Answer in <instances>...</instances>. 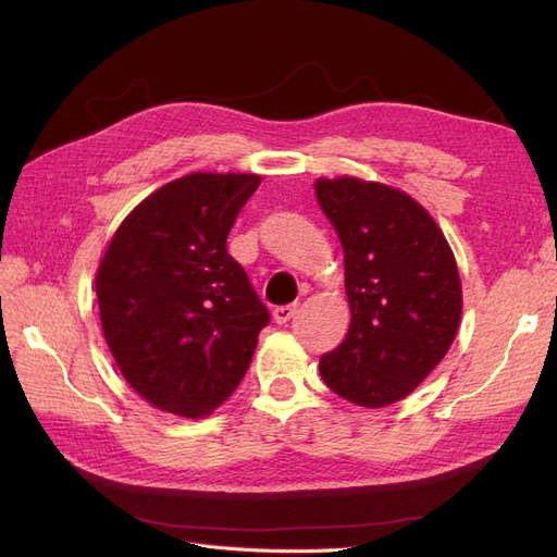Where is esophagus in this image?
<instances>
[{"instance_id":"esophagus-1","label":"esophagus","mask_w":557,"mask_h":557,"mask_svg":"<svg viewBox=\"0 0 557 557\" xmlns=\"http://www.w3.org/2000/svg\"><path fill=\"white\" fill-rule=\"evenodd\" d=\"M295 311H297V305H283V307H276V309L272 311L274 323H278V325L288 323V320L295 315Z\"/></svg>"}]
</instances>
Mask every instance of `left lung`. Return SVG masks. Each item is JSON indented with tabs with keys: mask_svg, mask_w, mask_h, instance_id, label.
Segmentation results:
<instances>
[{
	"mask_svg": "<svg viewBox=\"0 0 557 557\" xmlns=\"http://www.w3.org/2000/svg\"><path fill=\"white\" fill-rule=\"evenodd\" d=\"M313 190L342 242L350 307L346 339L320 358V376L358 407H391L430 376L458 334V262L428 209L393 185L320 176Z\"/></svg>",
	"mask_w": 557,
	"mask_h": 557,
	"instance_id": "left-lung-1",
	"label": "left lung"
}]
</instances>
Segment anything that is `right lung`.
I'll return each instance as SVG.
<instances>
[{
	"mask_svg": "<svg viewBox=\"0 0 557 557\" xmlns=\"http://www.w3.org/2000/svg\"><path fill=\"white\" fill-rule=\"evenodd\" d=\"M260 174L193 172L117 225L95 293L111 356L150 407L207 418L237 391L269 313L227 234Z\"/></svg>",
	"mask_w": 557,
	"mask_h": 557,
	"instance_id": "add662e5",
	"label": "right lung"
}]
</instances>
